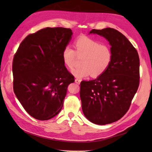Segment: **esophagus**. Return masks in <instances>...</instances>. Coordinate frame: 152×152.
Masks as SVG:
<instances>
[{
	"instance_id": "obj_1",
	"label": "esophagus",
	"mask_w": 152,
	"mask_h": 152,
	"mask_svg": "<svg viewBox=\"0 0 152 152\" xmlns=\"http://www.w3.org/2000/svg\"><path fill=\"white\" fill-rule=\"evenodd\" d=\"M80 82H81V80L78 79V78L75 79V83H77V84H80Z\"/></svg>"
}]
</instances>
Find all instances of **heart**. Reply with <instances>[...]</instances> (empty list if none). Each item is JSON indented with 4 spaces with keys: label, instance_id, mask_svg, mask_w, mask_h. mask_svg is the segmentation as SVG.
<instances>
[{
    "label": "heart",
    "instance_id": "1",
    "mask_svg": "<svg viewBox=\"0 0 152 152\" xmlns=\"http://www.w3.org/2000/svg\"><path fill=\"white\" fill-rule=\"evenodd\" d=\"M73 48L67 45L63 48L62 58L64 64L71 69L74 65L76 56L82 57L81 66L72 70L73 75L78 78H84L91 75L99 77L108 69L112 60V51L108 44L91 38L82 37L74 41Z\"/></svg>",
    "mask_w": 152,
    "mask_h": 152
}]
</instances>
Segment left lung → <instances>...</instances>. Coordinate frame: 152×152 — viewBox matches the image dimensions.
Here are the masks:
<instances>
[{
    "instance_id": "1",
    "label": "left lung",
    "mask_w": 152,
    "mask_h": 152,
    "mask_svg": "<svg viewBox=\"0 0 152 152\" xmlns=\"http://www.w3.org/2000/svg\"><path fill=\"white\" fill-rule=\"evenodd\" d=\"M109 42L110 65L95 80L80 83L83 114L91 122L106 125L119 120L129 109L140 82V59L137 50L120 32L112 28L93 29Z\"/></svg>"
}]
</instances>
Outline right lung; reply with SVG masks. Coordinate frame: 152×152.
<instances>
[{
  "label": "right lung",
  "instance_id": "add662e5",
  "mask_svg": "<svg viewBox=\"0 0 152 152\" xmlns=\"http://www.w3.org/2000/svg\"><path fill=\"white\" fill-rule=\"evenodd\" d=\"M72 35L70 28H42L28 34L14 57V93L28 114L38 120L59 114L68 86L74 82L62 58Z\"/></svg>",
  "mask_w": 152,
  "mask_h": 152
}]
</instances>
